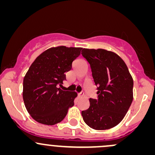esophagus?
<instances>
[{
	"label": "esophagus",
	"mask_w": 155,
	"mask_h": 155,
	"mask_svg": "<svg viewBox=\"0 0 155 155\" xmlns=\"http://www.w3.org/2000/svg\"><path fill=\"white\" fill-rule=\"evenodd\" d=\"M78 96H84V93H83V92H81V93H79V94H78Z\"/></svg>",
	"instance_id": "esophagus-1"
}]
</instances>
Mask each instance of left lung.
I'll use <instances>...</instances> for the list:
<instances>
[{
    "mask_svg": "<svg viewBox=\"0 0 155 155\" xmlns=\"http://www.w3.org/2000/svg\"><path fill=\"white\" fill-rule=\"evenodd\" d=\"M81 55L90 64L96 99L90 98V107L81 112L86 124L97 130L118 125L133 100V79L124 60L104 49L83 48Z\"/></svg>",
    "mask_w": 155,
    "mask_h": 155,
    "instance_id": "1",
    "label": "left lung"
}]
</instances>
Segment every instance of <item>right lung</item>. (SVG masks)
<instances>
[{"label":"right lung","mask_w":155,"mask_h":155,"mask_svg":"<svg viewBox=\"0 0 155 155\" xmlns=\"http://www.w3.org/2000/svg\"><path fill=\"white\" fill-rule=\"evenodd\" d=\"M81 48L59 46L42 53L34 61L23 79L25 108L35 120L45 125L59 123L74 105L76 92L62 91L65 73L80 55Z\"/></svg>","instance_id":"add662e5"}]
</instances>
